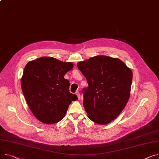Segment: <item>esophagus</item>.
Returning a JSON list of instances; mask_svg holds the SVG:
<instances>
[{
  "label": "esophagus",
  "instance_id": "1",
  "mask_svg": "<svg viewBox=\"0 0 159 159\" xmlns=\"http://www.w3.org/2000/svg\"><path fill=\"white\" fill-rule=\"evenodd\" d=\"M75 94H76V95L77 96L78 99H79V100H80V93H79V91H77Z\"/></svg>",
  "mask_w": 159,
  "mask_h": 159
}]
</instances>
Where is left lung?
<instances>
[{"mask_svg":"<svg viewBox=\"0 0 159 159\" xmlns=\"http://www.w3.org/2000/svg\"><path fill=\"white\" fill-rule=\"evenodd\" d=\"M77 65L89 84L83 89V105L88 118L99 125L111 123L129 100L131 69L120 59L106 56H94Z\"/></svg>","mask_w":159,"mask_h":159,"instance_id":"obj_1","label":"left lung"}]
</instances>
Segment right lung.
I'll use <instances>...</instances> for the list:
<instances>
[{"label": "right lung", "instance_id": "obj_1", "mask_svg": "<svg viewBox=\"0 0 159 159\" xmlns=\"http://www.w3.org/2000/svg\"><path fill=\"white\" fill-rule=\"evenodd\" d=\"M73 67L70 62L42 57L26 65L21 79V88L33 115L41 122L51 125L65 117L77 95L70 93L65 74Z\"/></svg>", "mask_w": 159, "mask_h": 159}]
</instances>
